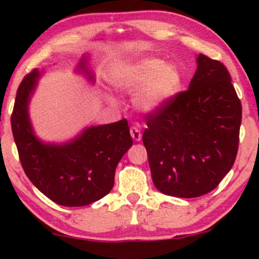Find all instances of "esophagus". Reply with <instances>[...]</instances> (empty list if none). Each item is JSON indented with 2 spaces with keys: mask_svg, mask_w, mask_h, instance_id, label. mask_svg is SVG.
Masks as SVG:
<instances>
[{
  "mask_svg": "<svg viewBox=\"0 0 259 259\" xmlns=\"http://www.w3.org/2000/svg\"><path fill=\"white\" fill-rule=\"evenodd\" d=\"M130 135H132V138L135 140V141H140V140H141V138H142L141 132H140V130L136 126L130 127Z\"/></svg>",
  "mask_w": 259,
  "mask_h": 259,
  "instance_id": "esophagus-1",
  "label": "esophagus"
}]
</instances>
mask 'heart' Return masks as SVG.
<instances>
[{
  "label": "heart",
  "mask_w": 259,
  "mask_h": 259,
  "mask_svg": "<svg viewBox=\"0 0 259 259\" xmlns=\"http://www.w3.org/2000/svg\"><path fill=\"white\" fill-rule=\"evenodd\" d=\"M112 84L126 92L140 90L136 106L144 112H154L168 103L181 88V74L175 65L163 59L145 57L117 67Z\"/></svg>",
  "instance_id": "heart-1"
}]
</instances>
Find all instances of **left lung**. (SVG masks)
Wrapping results in <instances>:
<instances>
[{
	"label": "left lung",
	"instance_id": "8db88e82",
	"mask_svg": "<svg viewBox=\"0 0 259 259\" xmlns=\"http://www.w3.org/2000/svg\"><path fill=\"white\" fill-rule=\"evenodd\" d=\"M241 115L225 65L198 55L189 89L146 115L142 142L157 190L183 198L214 190L234 165Z\"/></svg>",
	"mask_w": 259,
	"mask_h": 259
}]
</instances>
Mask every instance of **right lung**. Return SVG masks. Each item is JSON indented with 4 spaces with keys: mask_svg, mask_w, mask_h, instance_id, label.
I'll list each match as a JSON object with an SVG mask.
<instances>
[{
    "mask_svg": "<svg viewBox=\"0 0 259 259\" xmlns=\"http://www.w3.org/2000/svg\"><path fill=\"white\" fill-rule=\"evenodd\" d=\"M86 63L84 57L78 69L94 81ZM40 75L34 69L20 82L11 117L20 163L29 180L50 200L65 207L88 206L112 190L115 168L133 145L129 125L126 119H121L86 127L64 144L42 142L35 135L29 118V102Z\"/></svg>",
    "mask_w": 259,
    "mask_h": 259,
    "instance_id": "obj_1",
    "label": "right lung"
}]
</instances>
